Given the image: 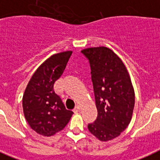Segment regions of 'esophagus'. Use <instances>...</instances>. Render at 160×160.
I'll list each match as a JSON object with an SVG mask.
<instances>
[{
  "label": "esophagus",
  "mask_w": 160,
  "mask_h": 160,
  "mask_svg": "<svg viewBox=\"0 0 160 160\" xmlns=\"http://www.w3.org/2000/svg\"><path fill=\"white\" fill-rule=\"evenodd\" d=\"M80 109H81V108H80V105H77L76 106H75L74 109H73V112H74V113H78V112L80 111Z\"/></svg>",
  "instance_id": "1"
}]
</instances>
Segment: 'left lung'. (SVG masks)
Returning a JSON list of instances; mask_svg holds the SVG:
<instances>
[{"label": "left lung", "mask_w": 160, "mask_h": 160, "mask_svg": "<svg viewBox=\"0 0 160 160\" xmlns=\"http://www.w3.org/2000/svg\"><path fill=\"white\" fill-rule=\"evenodd\" d=\"M81 52L89 61L98 111L88 130L100 141L107 142L118 137L130 123L135 105L132 84L126 67L112 50L92 47Z\"/></svg>", "instance_id": "8db88e82"}]
</instances>
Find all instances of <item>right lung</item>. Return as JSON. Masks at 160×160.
<instances>
[{
  "label": "right lung",
  "instance_id": "add662e5",
  "mask_svg": "<svg viewBox=\"0 0 160 160\" xmlns=\"http://www.w3.org/2000/svg\"><path fill=\"white\" fill-rule=\"evenodd\" d=\"M71 55V51H64L48 58L35 71L25 89L24 117L31 128L40 135L51 137L63 130L73 113L65 109L53 88Z\"/></svg>",
  "mask_w": 160,
  "mask_h": 160
}]
</instances>
